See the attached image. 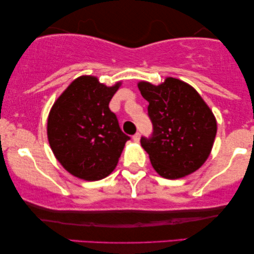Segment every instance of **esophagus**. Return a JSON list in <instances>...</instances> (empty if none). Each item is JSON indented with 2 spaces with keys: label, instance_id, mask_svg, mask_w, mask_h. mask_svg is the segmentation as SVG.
I'll return each instance as SVG.
<instances>
[{
  "label": "esophagus",
  "instance_id": "1",
  "mask_svg": "<svg viewBox=\"0 0 254 254\" xmlns=\"http://www.w3.org/2000/svg\"><path fill=\"white\" fill-rule=\"evenodd\" d=\"M133 140L135 142H138V140H140V133H136L135 135H133Z\"/></svg>",
  "mask_w": 254,
  "mask_h": 254
}]
</instances>
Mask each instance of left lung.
Here are the masks:
<instances>
[{"label":"left lung","instance_id":"8db88e82","mask_svg":"<svg viewBox=\"0 0 254 254\" xmlns=\"http://www.w3.org/2000/svg\"><path fill=\"white\" fill-rule=\"evenodd\" d=\"M148 100L151 136L141 137L152 168L166 179H178L201 168L209 157L217 124L209 106L193 86L166 77L159 85L138 82Z\"/></svg>","mask_w":254,"mask_h":254}]
</instances>
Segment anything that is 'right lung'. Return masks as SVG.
Returning a JSON list of instances; mask_svg holds the SVG:
<instances>
[{
	"mask_svg": "<svg viewBox=\"0 0 254 254\" xmlns=\"http://www.w3.org/2000/svg\"><path fill=\"white\" fill-rule=\"evenodd\" d=\"M120 85L106 86L95 76H79L52 106L47 120L51 149L79 179L93 182L109 176L129 140L109 107Z\"/></svg>",
	"mask_w": 254,
	"mask_h": 254,
	"instance_id": "1",
	"label": "right lung"
}]
</instances>
